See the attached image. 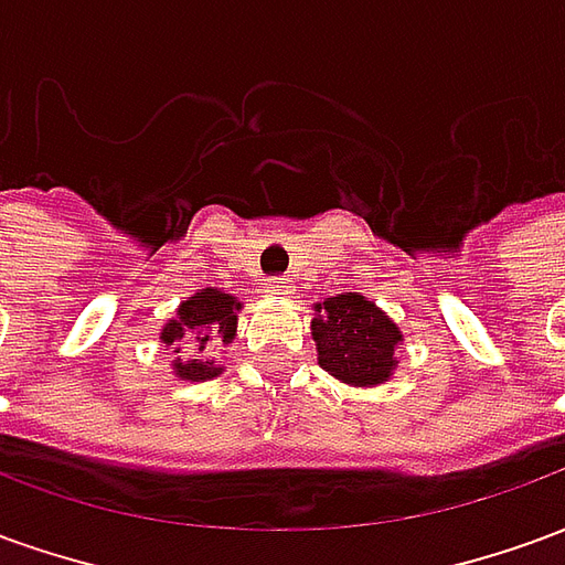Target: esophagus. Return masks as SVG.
I'll list each match as a JSON object with an SVG mask.
<instances>
[{
  "mask_svg": "<svg viewBox=\"0 0 565 565\" xmlns=\"http://www.w3.org/2000/svg\"><path fill=\"white\" fill-rule=\"evenodd\" d=\"M290 287H294V284H290V278H287V275H271L269 278V294L287 296L290 294Z\"/></svg>",
  "mask_w": 565,
  "mask_h": 565,
  "instance_id": "esophagus-1",
  "label": "esophagus"
}]
</instances>
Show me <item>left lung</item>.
I'll list each match as a JSON object with an SVG mask.
<instances>
[{"mask_svg": "<svg viewBox=\"0 0 565 565\" xmlns=\"http://www.w3.org/2000/svg\"><path fill=\"white\" fill-rule=\"evenodd\" d=\"M311 335L318 342L320 366L344 384H381L391 379L396 356L393 348L403 332L366 296L342 294L318 306Z\"/></svg>", "mask_w": 565, "mask_h": 565, "instance_id": "obj_1", "label": "left lung"}]
</instances>
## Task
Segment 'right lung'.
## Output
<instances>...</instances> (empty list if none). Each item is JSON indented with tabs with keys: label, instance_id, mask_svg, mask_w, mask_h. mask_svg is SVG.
<instances>
[{
	"label": "right lung",
	"instance_id": "right-lung-1",
	"mask_svg": "<svg viewBox=\"0 0 565 565\" xmlns=\"http://www.w3.org/2000/svg\"><path fill=\"white\" fill-rule=\"evenodd\" d=\"M242 302L221 290H202L190 296L178 308V318L169 320L162 327L160 339L172 344L174 354H181L184 348H193L199 356L205 354L209 344H230L235 335V320ZM221 369L211 366V360H174V375L184 381H205L214 379Z\"/></svg>",
	"mask_w": 565,
	"mask_h": 565
}]
</instances>
